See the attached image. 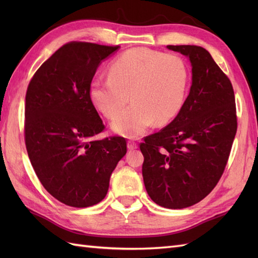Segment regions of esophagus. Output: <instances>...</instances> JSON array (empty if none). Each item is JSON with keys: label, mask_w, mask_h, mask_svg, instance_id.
<instances>
[{"label": "esophagus", "mask_w": 258, "mask_h": 258, "mask_svg": "<svg viewBox=\"0 0 258 258\" xmlns=\"http://www.w3.org/2000/svg\"><path fill=\"white\" fill-rule=\"evenodd\" d=\"M127 149H128L130 151L136 150V149H138V144H136L135 142H133V141H128V142H127Z\"/></svg>", "instance_id": "34e87169"}]
</instances>
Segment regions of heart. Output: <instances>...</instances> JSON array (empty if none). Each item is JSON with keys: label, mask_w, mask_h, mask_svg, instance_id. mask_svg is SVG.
Here are the masks:
<instances>
[{"label": "heart", "mask_w": 258, "mask_h": 258, "mask_svg": "<svg viewBox=\"0 0 258 258\" xmlns=\"http://www.w3.org/2000/svg\"><path fill=\"white\" fill-rule=\"evenodd\" d=\"M189 74L184 59L146 47L125 51L108 68V80H94L90 100L108 119L129 100L134 105L112 123L115 133L135 139L155 124L164 126L177 116L188 90Z\"/></svg>", "instance_id": "obj_1"}]
</instances>
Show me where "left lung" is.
Instances as JSON below:
<instances>
[{
    "instance_id": "1",
    "label": "left lung",
    "mask_w": 258,
    "mask_h": 258,
    "mask_svg": "<svg viewBox=\"0 0 258 258\" xmlns=\"http://www.w3.org/2000/svg\"><path fill=\"white\" fill-rule=\"evenodd\" d=\"M191 64L189 94L178 115L140 149L147 194L172 210L189 207L211 193L222 177L237 131L231 81L205 48L167 45Z\"/></svg>"
}]
</instances>
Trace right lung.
<instances>
[{
	"label": "right lung",
	"instance_id": "add662e5",
	"mask_svg": "<svg viewBox=\"0 0 258 258\" xmlns=\"http://www.w3.org/2000/svg\"><path fill=\"white\" fill-rule=\"evenodd\" d=\"M118 47L67 43L41 65L27 86V154L44 188L65 205L81 208L100 203L126 154L124 138L93 139L105 126L89 96L97 68Z\"/></svg>",
	"mask_w": 258,
	"mask_h": 258
}]
</instances>
